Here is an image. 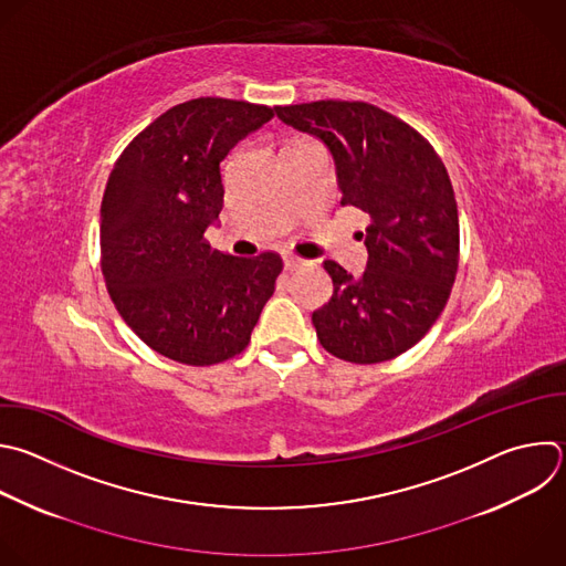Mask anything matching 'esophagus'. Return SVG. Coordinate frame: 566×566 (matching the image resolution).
<instances>
[{"instance_id":"1","label":"esophagus","mask_w":566,"mask_h":566,"mask_svg":"<svg viewBox=\"0 0 566 566\" xmlns=\"http://www.w3.org/2000/svg\"><path fill=\"white\" fill-rule=\"evenodd\" d=\"M306 264H308V262L302 260V258L284 255V269H286V271H295V269H302V266H306Z\"/></svg>"}]
</instances>
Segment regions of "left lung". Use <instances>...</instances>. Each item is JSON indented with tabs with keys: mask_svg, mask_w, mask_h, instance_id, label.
<instances>
[{
	"mask_svg": "<svg viewBox=\"0 0 566 566\" xmlns=\"http://www.w3.org/2000/svg\"><path fill=\"white\" fill-rule=\"evenodd\" d=\"M275 113L326 144L342 207L370 218L359 277L324 262L333 295L313 311L319 344L353 364L402 355L436 324L458 273V205L440 155L407 122L366 102L319 99Z\"/></svg>",
	"mask_w": 566,
	"mask_h": 566,
	"instance_id": "8db88e82",
	"label": "left lung"
}]
</instances>
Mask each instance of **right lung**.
Wrapping results in <instances>:
<instances>
[{"label":"right lung","instance_id":"right-lung-1","mask_svg":"<svg viewBox=\"0 0 566 566\" xmlns=\"http://www.w3.org/2000/svg\"><path fill=\"white\" fill-rule=\"evenodd\" d=\"M271 117L262 104L188 99L148 124L108 175L99 211L108 295L144 344L179 364L242 353L282 273L277 253L233 258L205 238L224 205L222 159Z\"/></svg>","mask_w":566,"mask_h":566}]
</instances>
